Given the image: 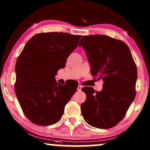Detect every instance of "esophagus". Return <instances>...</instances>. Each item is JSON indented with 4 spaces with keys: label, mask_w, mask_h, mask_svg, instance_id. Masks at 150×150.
Listing matches in <instances>:
<instances>
[{
    "label": "esophagus",
    "mask_w": 150,
    "mask_h": 150,
    "mask_svg": "<svg viewBox=\"0 0 150 150\" xmlns=\"http://www.w3.org/2000/svg\"><path fill=\"white\" fill-rule=\"evenodd\" d=\"M82 86L80 85H78V87H77V91H81L82 90Z\"/></svg>",
    "instance_id": "34e87169"
}]
</instances>
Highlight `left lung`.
<instances>
[{"label":"left lung","mask_w":150,"mask_h":150,"mask_svg":"<svg viewBox=\"0 0 150 150\" xmlns=\"http://www.w3.org/2000/svg\"><path fill=\"white\" fill-rule=\"evenodd\" d=\"M91 65V74L103 80V88L95 92L85 87L86 100L81 112L89 125L112 128L124 118L135 97L137 67L127 44L106 35L83 36L80 40Z\"/></svg>","instance_id":"1"}]
</instances>
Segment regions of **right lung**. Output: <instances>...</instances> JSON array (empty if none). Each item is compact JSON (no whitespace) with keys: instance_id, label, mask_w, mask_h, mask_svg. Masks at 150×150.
I'll use <instances>...</instances> for the list:
<instances>
[{"instance_id":"right-lung-1","label":"right lung","mask_w":150,"mask_h":150,"mask_svg":"<svg viewBox=\"0 0 150 150\" xmlns=\"http://www.w3.org/2000/svg\"><path fill=\"white\" fill-rule=\"evenodd\" d=\"M80 35L39 33L26 43L15 64V92L31 122L50 125L59 121L77 85H61L55 76L78 46Z\"/></svg>"}]
</instances>
